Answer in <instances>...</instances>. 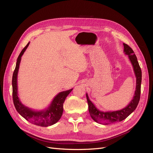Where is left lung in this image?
Returning <instances> with one entry per match:
<instances>
[{
	"instance_id": "left-lung-1",
	"label": "left lung",
	"mask_w": 153,
	"mask_h": 153,
	"mask_svg": "<svg viewBox=\"0 0 153 153\" xmlns=\"http://www.w3.org/2000/svg\"><path fill=\"white\" fill-rule=\"evenodd\" d=\"M123 45L124 48V52L129 56L136 75V87L135 93H134L132 100L125 108L120 110V111L105 112H102L97 108V107L94 105V103L90 100L88 94H87L86 97L88 104V111L91 117L96 123L107 125L123 120L126 119L132 112H133L139 103L140 95V85H141L142 80V71L137 62V57L134 51L132 50V48L127 44L123 43Z\"/></svg>"
}]
</instances>
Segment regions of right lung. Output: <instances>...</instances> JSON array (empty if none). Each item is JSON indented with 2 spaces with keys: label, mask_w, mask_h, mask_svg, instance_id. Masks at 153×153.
I'll list each match as a JSON object with an SVG mask.
<instances>
[{
  "label": "right lung",
  "mask_w": 153,
  "mask_h": 153,
  "mask_svg": "<svg viewBox=\"0 0 153 153\" xmlns=\"http://www.w3.org/2000/svg\"><path fill=\"white\" fill-rule=\"evenodd\" d=\"M29 45H27L23 48L17 59L16 68L13 73V102L16 111L21 116L33 124L41 126L48 127L52 126L56 123L60 119L63 111V103L66 97L72 91L73 88L59 92L54 98L51 104L46 109L43 111H35L25 105L21 102L17 95V74L19 68L21 57L24 53L25 52L27 48Z\"/></svg>",
  "instance_id": "add662e5"
}]
</instances>
